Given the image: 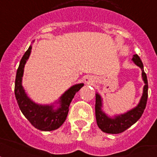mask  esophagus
<instances>
[{
  "mask_svg": "<svg viewBox=\"0 0 157 157\" xmlns=\"http://www.w3.org/2000/svg\"><path fill=\"white\" fill-rule=\"evenodd\" d=\"M84 81L86 84H89V85H93V84L95 83V80H94V77L93 76H90V75H88L86 76L84 79Z\"/></svg>",
  "mask_w": 157,
  "mask_h": 157,
  "instance_id": "34e87169",
  "label": "esophagus"
}]
</instances>
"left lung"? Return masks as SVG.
<instances>
[{"label": "left lung", "mask_w": 157, "mask_h": 157, "mask_svg": "<svg viewBox=\"0 0 157 157\" xmlns=\"http://www.w3.org/2000/svg\"><path fill=\"white\" fill-rule=\"evenodd\" d=\"M134 63L140 67L142 70V79L144 82L143 94L136 107L129 110L123 114L115 115L114 117H109L103 111V98L98 93H96L95 100V117L97 124L103 132L107 134H120L129 129V127L136 123L144 113L147 100V90L148 84L147 75L144 72V64L138 54H134L132 58Z\"/></svg>", "instance_id": "left-lung-1"}]
</instances>
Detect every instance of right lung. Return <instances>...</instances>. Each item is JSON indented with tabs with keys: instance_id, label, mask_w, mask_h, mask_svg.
Wrapping results in <instances>:
<instances>
[{
	"instance_id": "right-lung-1",
	"label": "right lung",
	"mask_w": 157,
	"mask_h": 157,
	"mask_svg": "<svg viewBox=\"0 0 157 157\" xmlns=\"http://www.w3.org/2000/svg\"><path fill=\"white\" fill-rule=\"evenodd\" d=\"M31 52L32 45L29 46L21 59L17 70L14 86L15 98L22 113L33 126L41 131H51L57 129L63 124L72 98L84 84L79 83L71 86L54 103L39 104L35 103L28 97L22 84L24 67L29 59Z\"/></svg>"
}]
</instances>
